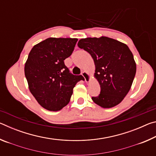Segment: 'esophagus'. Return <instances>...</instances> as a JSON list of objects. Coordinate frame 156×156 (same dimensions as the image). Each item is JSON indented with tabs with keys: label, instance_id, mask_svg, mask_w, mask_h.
<instances>
[{
	"label": "esophagus",
	"instance_id": "34e87169",
	"mask_svg": "<svg viewBox=\"0 0 156 156\" xmlns=\"http://www.w3.org/2000/svg\"><path fill=\"white\" fill-rule=\"evenodd\" d=\"M81 74H82V76H83V77H84V80H85L86 83H89V81L91 80V77H90V76H89V73H88L87 72H84H84H82Z\"/></svg>",
	"mask_w": 156,
	"mask_h": 156
}]
</instances>
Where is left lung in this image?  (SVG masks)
I'll return each mask as SVG.
<instances>
[{"instance_id":"1","label":"left lung","mask_w":156,"mask_h":156,"mask_svg":"<svg viewBox=\"0 0 156 156\" xmlns=\"http://www.w3.org/2000/svg\"><path fill=\"white\" fill-rule=\"evenodd\" d=\"M78 46L90 54L95 63L94 76L100 85V94L92 97L93 101L102 108L120 103L130 90L136 72L128 46L105 36L80 39Z\"/></svg>"}]
</instances>
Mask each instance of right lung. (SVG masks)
Segmentation results:
<instances>
[{
	"label": "right lung",
	"instance_id": "add662e5",
	"mask_svg": "<svg viewBox=\"0 0 156 156\" xmlns=\"http://www.w3.org/2000/svg\"><path fill=\"white\" fill-rule=\"evenodd\" d=\"M77 38H49L33 47L25 65L30 91L47 110L56 112L70 101L76 83L84 78L69 72L64 60L72 55Z\"/></svg>",
	"mask_w": 156,
	"mask_h": 156
}]
</instances>
